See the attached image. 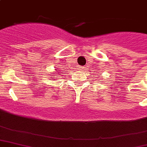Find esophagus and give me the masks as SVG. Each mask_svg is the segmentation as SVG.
Returning <instances> with one entry per match:
<instances>
[{
    "mask_svg": "<svg viewBox=\"0 0 147 147\" xmlns=\"http://www.w3.org/2000/svg\"><path fill=\"white\" fill-rule=\"evenodd\" d=\"M85 68V66H79V69H81V70H82V69H84Z\"/></svg>",
    "mask_w": 147,
    "mask_h": 147,
    "instance_id": "34e87169",
    "label": "esophagus"
}]
</instances>
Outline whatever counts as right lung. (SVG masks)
I'll return each instance as SVG.
<instances>
[{"label":"right lung","instance_id":"right-lung-1","mask_svg":"<svg viewBox=\"0 0 147 147\" xmlns=\"http://www.w3.org/2000/svg\"><path fill=\"white\" fill-rule=\"evenodd\" d=\"M57 74H58V73H57Z\"/></svg>","mask_w":147,"mask_h":147}]
</instances>
